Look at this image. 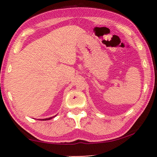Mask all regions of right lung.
Here are the masks:
<instances>
[{
	"instance_id": "add662e5",
	"label": "right lung",
	"mask_w": 157,
	"mask_h": 157,
	"mask_svg": "<svg viewBox=\"0 0 157 157\" xmlns=\"http://www.w3.org/2000/svg\"><path fill=\"white\" fill-rule=\"evenodd\" d=\"M56 116H52V117H50V118H44V119H43V121H48V120H50V119H52V118H54V117H55ZM42 121V120H41Z\"/></svg>"
}]
</instances>
